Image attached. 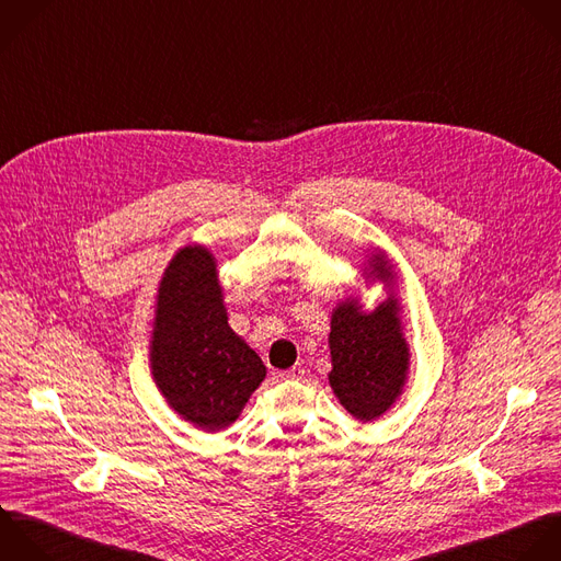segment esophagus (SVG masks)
Instances as JSON below:
<instances>
[{"label": "esophagus", "instance_id": "34e87169", "mask_svg": "<svg viewBox=\"0 0 561 561\" xmlns=\"http://www.w3.org/2000/svg\"><path fill=\"white\" fill-rule=\"evenodd\" d=\"M304 374H306V369H304L301 365H295V367H290L288 371H282L279 378H282V380H301Z\"/></svg>", "mask_w": 561, "mask_h": 561}]
</instances>
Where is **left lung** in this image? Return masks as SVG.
Returning a JSON list of instances; mask_svg holds the SVG:
<instances>
[{
  "label": "left lung",
  "instance_id": "1",
  "mask_svg": "<svg viewBox=\"0 0 561 561\" xmlns=\"http://www.w3.org/2000/svg\"><path fill=\"white\" fill-rule=\"evenodd\" d=\"M365 279L382 284L396 279L393 264L382 251L371 253ZM328 343L330 387L345 411L360 422L385 415L402 396L411 358L396 295H389L371 312H365L354 297L341 301L332 310Z\"/></svg>",
  "mask_w": 561,
  "mask_h": 561
}]
</instances>
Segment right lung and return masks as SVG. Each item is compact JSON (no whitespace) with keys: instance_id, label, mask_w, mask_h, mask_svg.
Returning <instances> with one entry per match:
<instances>
[{"instance_id":"1","label":"right lung","mask_w":561,"mask_h":561,"mask_svg":"<svg viewBox=\"0 0 561 561\" xmlns=\"http://www.w3.org/2000/svg\"><path fill=\"white\" fill-rule=\"evenodd\" d=\"M150 371L168 407L205 433L231 426L266 378L227 323L216 257L201 244L179 249L159 282Z\"/></svg>"}]
</instances>
